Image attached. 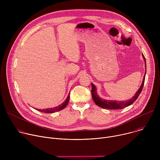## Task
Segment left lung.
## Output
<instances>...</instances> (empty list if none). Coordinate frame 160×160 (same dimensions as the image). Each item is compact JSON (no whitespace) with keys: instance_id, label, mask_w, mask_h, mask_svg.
Masks as SVG:
<instances>
[{"instance_id":"8db88e82","label":"left lung","mask_w":160,"mask_h":160,"mask_svg":"<svg viewBox=\"0 0 160 160\" xmlns=\"http://www.w3.org/2000/svg\"><path fill=\"white\" fill-rule=\"evenodd\" d=\"M142 56H143V58H144V61H145V65H146L145 67H146L145 57L143 54H142ZM145 75H146V73H145ZM144 81H145V75H144V78H143L142 83L141 87L139 88V89L138 90V92H136V94H135V96L132 98H131L130 99L127 100V101H108V100L107 101V100L101 99L97 94V91H96V88L95 85L92 83H91V85H92V90H91V92H92V99H93L94 102L98 106H99L102 108L108 109H123L125 107H127V106L131 105L132 104H133L136 101L137 99H138V98L140 95L141 91L143 88Z\"/></svg>"}]
</instances>
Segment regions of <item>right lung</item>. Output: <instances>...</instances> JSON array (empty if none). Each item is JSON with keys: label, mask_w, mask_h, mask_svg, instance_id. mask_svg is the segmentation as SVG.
Instances as JSON below:
<instances>
[{"label": "right lung", "mask_w": 160, "mask_h": 160, "mask_svg": "<svg viewBox=\"0 0 160 160\" xmlns=\"http://www.w3.org/2000/svg\"><path fill=\"white\" fill-rule=\"evenodd\" d=\"M69 99H70V93H69V94H68V96L64 102H63L61 104H60L55 108H48V109H37L39 111H41L43 112H47V113H52V112H54L56 111H59L64 109L67 106L68 102H69Z\"/></svg>", "instance_id": "add662e5"}]
</instances>
